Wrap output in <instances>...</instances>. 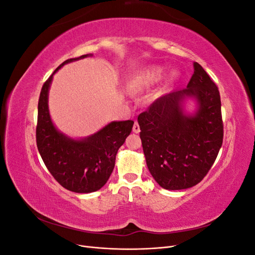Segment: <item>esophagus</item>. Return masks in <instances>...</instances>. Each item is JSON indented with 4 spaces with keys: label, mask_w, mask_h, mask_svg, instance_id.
I'll use <instances>...</instances> for the list:
<instances>
[{
    "label": "esophagus",
    "mask_w": 255,
    "mask_h": 255,
    "mask_svg": "<svg viewBox=\"0 0 255 255\" xmlns=\"http://www.w3.org/2000/svg\"><path fill=\"white\" fill-rule=\"evenodd\" d=\"M133 132H134V133H139V132H140V128H139V125H138L137 121H135V123H134Z\"/></svg>",
    "instance_id": "1"
}]
</instances>
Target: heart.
Listing matches in <instances>:
<instances>
[{"instance_id":"obj_1","label":"heart","mask_w":255,"mask_h":255,"mask_svg":"<svg viewBox=\"0 0 255 255\" xmlns=\"http://www.w3.org/2000/svg\"><path fill=\"white\" fill-rule=\"evenodd\" d=\"M166 74V68L163 66H153L150 68L134 73L127 82V88L129 92L143 91L150 87L155 86ZM177 73L174 71L171 73V79H174Z\"/></svg>"}]
</instances>
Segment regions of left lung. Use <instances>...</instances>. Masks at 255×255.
Wrapping results in <instances>:
<instances>
[{"label": "left lung", "mask_w": 255, "mask_h": 255, "mask_svg": "<svg viewBox=\"0 0 255 255\" xmlns=\"http://www.w3.org/2000/svg\"><path fill=\"white\" fill-rule=\"evenodd\" d=\"M187 99L196 103L189 113ZM145 163L154 180L168 190L195 186L213 166L223 139L219 90L194 63L186 88L158 98L138 116Z\"/></svg>", "instance_id": "left-lung-1"}]
</instances>
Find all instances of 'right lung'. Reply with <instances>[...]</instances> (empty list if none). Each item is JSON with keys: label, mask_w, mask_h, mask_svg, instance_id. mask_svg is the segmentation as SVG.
<instances>
[{"label": "right lung", "mask_w": 255, "mask_h": 255, "mask_svg": "<svg viewBox=\"0 0 255 255\" xmlns=\"http://www.w3.org/2000/svg\"><path fill=\"white\" fill-rule=\"evenodd\" d=\"M92 56L86 54L64 61L43 84L38 102L37 148L44 165L66 189L89 194L102 188L114 170L116 155L132 132L133 120L112 121L95 134L72 138L54 126L49 111V90L53 75L66 64Z\"/></svg>", "instance_id": "1"}]
</instances>
